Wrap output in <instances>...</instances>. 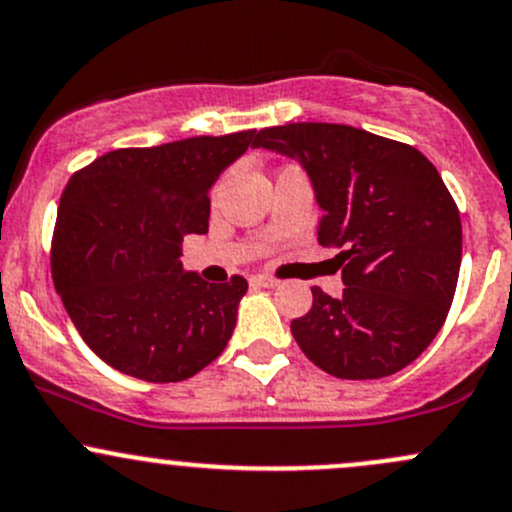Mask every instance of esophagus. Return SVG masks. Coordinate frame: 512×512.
<instances>
[{"mask_svg":"<svg viewBox=\"0 0 512 512\" xmlns=\"http://www.w3.org/2000/svg\"><path fill=\"white\" fill-rule=\"evenodd\" d=\"M251 283H254V286H258V288H276L278 286L276 278H268V276H254V278H251Z\"/></svg>","mask_w":512,"mask_h":512,"instance_id":"34e87169","label":"esophagus"}]
</instances>
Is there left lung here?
<instances>
[{"label": "left lung", "instance_id": "obj_1", "mask_svg": "<svg viewBox=\"0 0 512 512\" xmlns=\"http://www.w3.org/2000/svg\"><path fill=\"white\" fill-rule=\"evenodd\" d=\"M256 147L298 162L323 209L318 244L337 249L340 298L313 288L291 333L340 379L404 370L449 315L461 268V217L419 150L335 123L266 128Z\"/></svg>", "mask_w": 512, "mask_h": 512}]
</instances>
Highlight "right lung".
I'll return each instance as SVG.
<instances>
[{
  "label": "right lung",
  "instance_id": "add662e5",
  "mask_svg": "<svg viewBox=\"0 0 512 512\" xmlns=\"http://www.w3.org/2000/svg\"><path fill=\"white\" fill-rule=\"evenodd\" d=\"M256 130L98 157L61 194L51 276L86 345L113 370L182 382L224 352L249 283L184 271L182 239L207 234L209 189Z\"/></svg>",
  "mask_w": 512,
  "mask_h": 512
}]
</instances>
